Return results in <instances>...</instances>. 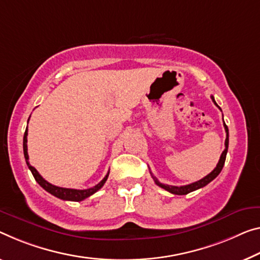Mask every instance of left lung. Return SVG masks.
Returning <instances> with one entry per match:
<instances>
[{"instance_id": "1", "label": "left lung", "mask_w": 260, "mask_h": 260, "mask_svg": "<svg viewBox=\"0 0 260 260\" xmlns=\"http://www.w3.org/2000/svg\"><path fill=\"white\" fill-rule=\"evenodd\" d=\"M211 100H213V102L215 103V105L217 106V103L215 102V99L214 96H211ZM218 107V106H217ZM219 108V107H218ZM224 129H225V133H226V138H225V149L224 151H223L222 154H221V158H219L218 160V164L216 165V167H215L214 171H211L210 173L208 175H206L205 178H202L201 180H199L197 182H193V183H189V185H186V186H170V185H164V183L159 182L157 179H155L152 173H151V175H152V178L154 179V182L157 183V185L159 187H161V188H164L167 191H170V193L172 194H177V195H186L190 193V191H194L197 190L199 188H202V187H205L206 185H208V183L210 181H213L215 178L217 177V175L221 173V171L223 169V166H224V161H225V157H226V152H228V146H229V130H228V126L224 123Z\"/></svg>"}]
</instances>
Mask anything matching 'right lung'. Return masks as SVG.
Segmentation results:
<instances>
[{"label": "right lung", "mask_w": 260, "mask_h": 260, "mask_svg": "<svg viewBox=\"0 0 260 260\" xmlns=\"http://www.w3.org/2000/svg\"><path fill=\"white\" fill-rule=\"evenodd\" d=\"M26 143H27V127H26L25 133H24V138H23V151H24V157H25L26 165H27V167H29V170L31 171V173H32L34 178L36 179V181H37L46 191H49L50 194L54 195L55 198L66 200V201H82V200L89 198L90 195L96 193L99 189H101L102 186L105 185L107 181L108 175H109V172H108L107 175L103 178V180L101 182H99L96 186L91 187V188H88V189H72V188H63V187H58V186L52 185V183L47 182L45 179H44L42 175L38 173V171L36 170L34 166L30 165Z\"/></svg>", "instance_id": "obj_1"}]
</instances>
